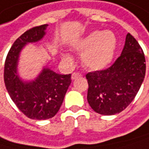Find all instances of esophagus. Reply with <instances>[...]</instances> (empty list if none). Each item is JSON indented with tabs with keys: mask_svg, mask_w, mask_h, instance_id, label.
<instances>
[{
	"mask_svg": "<svg viewBox=\"0 0 149 149\" xmlns=\"http://www.w3.org/2000/svg\"><path fill=\"white\" fill-rule=\"evenodd\" d=\"M81 76H82V74L79 73V72H73V73L72 74V79L74 80V79L77 78V77H80Z\"/></svg>",
	"mask_w": 149,
	"mask_h": 149,
	"instance_id": "34e87169",
	"label": "esophagus"
}]
</instances>
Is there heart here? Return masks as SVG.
Instances as JSON below:
<instances>
[{"label": "heart", "mask_w": 149, "mask_h": 149, "mask_svg": "<svg viewBox=\"0 0 149 149\" xmlns=\"http://www.w3.org/2000/svg\"><path fill=\"white\" fill-rule=\"evenodd\" d=\"M75 48L82 54L83 64L90 70L99 71L107 67L114 57L117 38L113 32L94 31L75 44ZM65 59L70 61L69 54Z\"/></svg>", "instance_id": "obj_1"}]
</instances>
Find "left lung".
I'll return each instance as SVG.
<instances>
[{"instance_id":"1","label":"left lung","mask_w":149,"mask_h":149,"mask_svg":"<svg viewBox=\"0 0 149 149\" xmlns=\"http://www.w3.org/2000/svg\"><path fill=\"white\" fill-rule=\"evenodd\" d=\"M146 72V61L138 42L128 33L121 55L108 68L86 74L87 100L102 115L125 110L136 97Z\"/></svg>"}]
</instances>
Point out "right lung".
Returning <instances> with one entry per match:
<instances>
[{
    "instance_id": "obj_1",
    "label": "right lung",
    "mask_w": 149,
    "mask_h": 149,
    "mask_svg": "<svg viewBox=\"0 0 149 149\" xmlns=\"http://www.w3.org/2000/svg\"><path fill=\"white\" fill-rule=\"evenodd\" d=\"M47 26H35L21 35L10 48L4 65V83L11 99L26 117L38 120L51 118L58 113L72 82L71 74H58L48 68L29 83H24L17 75L21 49L28 42L41 40Z\"/></svg>"
}]
</instances>
